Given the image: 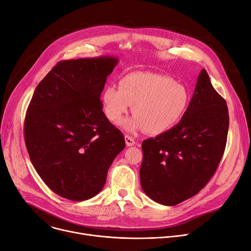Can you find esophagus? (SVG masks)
I'll list each match as a JSON object with an SVG mask.
<instances>
[{"label": "esophagus", "instance_id": "esophagus-1", "mask_svg": "<svg viewBox=\"0 0 251 251\" xmlns=\"http://www.w3.org/2000/svg\"><path fill=\"white\" fill-rule=\"evenodd\" d=\"M125 141H126V146L127 147H132L136 143L135 139L133 137H131L129 135H125Z\"/></svg>", "mask_w": 251, "mask_h": 251}]
</instances>
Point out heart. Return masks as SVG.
Returning a JSON list of instances; mask_svg holds the SVG:
<instances>
[{"label":"heart","mask_w":251,"mask_h":251,"mask_svg":"<svg viewBox=\"0 0 251 251\" xmlns=\"http://www.w3.org/2000/svg\"><path fill=\"white\" fill-rule=\"evenodd\" d=\"M103 113L112 123H118L132 104L134 116L122 122L128 131L146 129L161 134L176 126L190 104L188 88L169 76L152 72H133L114 85L104 88Z\"/></svg>","instance_id":"1"}]
</instances>
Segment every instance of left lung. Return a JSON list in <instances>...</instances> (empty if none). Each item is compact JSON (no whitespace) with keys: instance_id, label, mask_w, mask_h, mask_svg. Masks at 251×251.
<instances>
[{"instance_id":"obj_1","label":"left lung","mask_w":251,"mask_h":251,"mask_svg":"<svg viewBox=\"0 0 251 251\" xmlns=\"http://www.w3.org/2000/svg\"><path fill=\"white\" fill-rule=\"evenodd\" d=\"M228 128L226 100L202 69L181 121L142 142L139 174L143 191L164 205H176L199 193L222 160Z\"/></svg>"}]
</instances>
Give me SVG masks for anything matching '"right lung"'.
I'll return each instance as SVG.
<instances>
[{"label": "right lung", "mask_w": 251, "mask_h": 251, "mask_svg": "<svg viewBox=\"0 0 251 251\" xmlns=\"http://www.w3.org/2000/svg\"><path fill=\"white\" fill-rule=\"evenodd\" d=\"M118 59L59 62L36 86L26 111L24 139L30 161L48 187L73 201L103 187L125 138L100 100Z\"/></svg>", "instance_id": "obj_1"}]
</instances>
